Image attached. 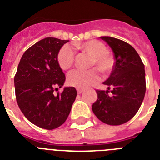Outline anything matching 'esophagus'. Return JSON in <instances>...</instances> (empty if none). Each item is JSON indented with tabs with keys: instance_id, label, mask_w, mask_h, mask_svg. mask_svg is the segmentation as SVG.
<instances>
[{
	"instance_id": "1",
	"label": "esophagus",
	"mask_w": 160,
	"mask_h": 160,
	"mask_svg": "<svg viewBox=\"0 0 160 160\" xmlns=\"http://www.w3.org/2000/svg\"><path fill=\"white\" fill-rule=\"evenodd\" d=\"M78 94H81L83 92V89H77Z\"/></svg>"
}]
</instances>
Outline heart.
Returning a JSON list of instances; mask_svg holds the SVG:
<instances>
[{"instance_id":"heart-1","label":"heart","mask_w":160,"mask_h":160,"mask_svg":"<svg viewBox=\"0 0 160 160\" xmlns=\"http://www.w3.org/2000/svg\"><path fill=\"white\" fill-rule=\"evenodd\" d=\"M75 49H80L91 56L90 65H95L102 73L111 70L114 65V59L106 51V46L97 40H91L82 44H75ZM75 53L70 46H62L57 55L58 64L63 70L70 69L75 62ZM100 76L96 70L86 71L75 70L70 71L67 75V82L71 86L76 88H85L95 84L99 80Z\"/></svg>"}]
</instances>
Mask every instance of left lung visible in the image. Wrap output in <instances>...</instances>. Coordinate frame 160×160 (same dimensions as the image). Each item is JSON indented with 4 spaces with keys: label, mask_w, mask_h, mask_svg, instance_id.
Segmentation results:
<instances>
[{
    "label": "left lung",
    "mask_w": 160,
    "mask_h": 160,
    "mask_svg": "<svg viewBox=\"0 0 160 160\" xmlns=\"http://www.w3.org/2000/svg\"><path fill=\"white\" fill-rule=\"evenodd\" d=\"M112 49L114 65L103 84L108 90H96L98 99L92 105L95 116L109 125L124 124L135 115L144 100L146 83L144 65L129 44L110 36H101ZM111 89V94H108Z\"/></svg>",
    "instance_id": "1"
}]
</instances>
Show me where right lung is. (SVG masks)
I'll return each instance as SVG.
<instances>
[{"label":"right lung","instance_id":"right-lung-1","mask_svg":"<svg viewBox=\"0 0 160 160\" xmlns=\"http://www.w3.org/2000/svg\"><path fill=\"white\" fill-rule=\"evenodd\" d=\"M68 41L47 37L36 42L25 51L14 78L19 108L29 121L42 129L64 124L77 95L75 87L54 94L65 83L57 55Z\"/></svg>","mask_w":160,"mask_h":160}]
</instances>
